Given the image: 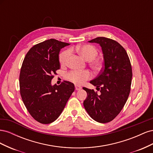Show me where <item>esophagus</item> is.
<instances>
[{
    "mask_svg": "<svg viewBox=\"0 0 153 153\" xmlns=\"http://www.w3.org/2000/svg\"><path fill=\"white\" fill-rule=\"evenodd\" d=\"M82 89V87L80 86H78V85H75V90L76 91H79Z\"/></svg>",
    "mask_w": 153,
    "mask_h": 153,
    "instance_id": "obj_1",
    "label": "esophagus"
}]
</instances>
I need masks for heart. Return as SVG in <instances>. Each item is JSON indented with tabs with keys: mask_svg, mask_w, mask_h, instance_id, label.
<instances>
[{
	"mask_svg": "<svg viewBox=\"0 0 153 153\" xmlns=\"http://www.w3.org/2000/svg\"><path fill=\"white\" fill-rule=\"evenodd\" d=\"M76 52L87 61H91V67L98 71L101 67V62L94 58L98 55V52L94 46L91 45H78L75 47ZM71 53V50L68 49L59 54V62L61 65L66 66L68 64ZM92 75L89 71L72 70L67 73L68 79L76 85H82L91 78Z\"/></svg>",
	"mask_w": 153,
	"mask_h": 153,
	"instance_id": "1",
	"label": "heart"
}]
</instances>
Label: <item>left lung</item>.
I'll return each mask as SVG.
<instances>
[{"instance_id":"obj_1","label":"left lung","mask_w":153,"mask_h":153,"mask_svg":"<svg viewBox=\"0 0 153 153\" xmlns=\"http://www.w3.org/2000/svg\"><path fill=\"white\" fill-rule=\"evenodd\" d=\"M101 46L103 53L104 67L91 84L100 90L83 87L87 97L84 108L92 119L100 123L112 121L120 113L130 92L132 69L126 51L116 41L98 37L89 41Z\"/></svg>"}]
</instances>
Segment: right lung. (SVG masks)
<instances>
[{"label":"right lung","mask_w":153,"mask_h":153,"mask_svg":"<svg viewBox=\"0 0 153 153\" xmlns=\"http://www.w3.org/2000/svg\"><path fill=\"white\" fill-rule=\"evenodd\" d=\"M55 39L33 46L26 54L20 73V91L26 108L41 124L55 121L75 91L73 83L65 81L51 85L53 74L60 69L59 54L69 45Z\"/></svg>","instance_id":"add662e5"}]
</instances>
